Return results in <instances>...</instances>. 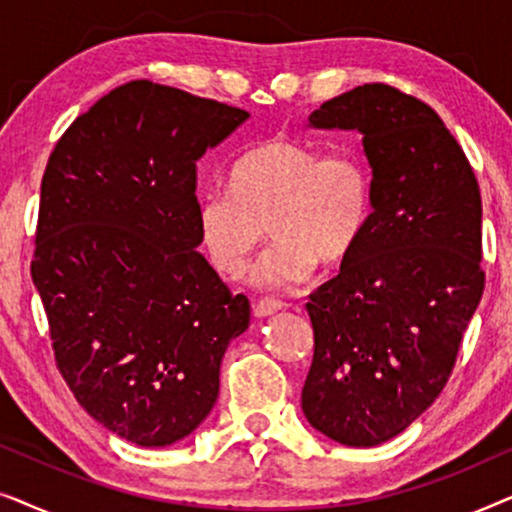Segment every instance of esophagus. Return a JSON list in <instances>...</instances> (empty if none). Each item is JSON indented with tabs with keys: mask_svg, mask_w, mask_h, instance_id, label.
Segmentation results:
<instances>
[{
	"mask_svg": "<svg viewBox=\"0 0 512 512\" xmlns=\"http://www.w3.org/2000/svg\"><path fill=\"white\" fill-rule=\"evenodd\" d=\"M284 307H286V303H282V300L263 298L254 305V314H256V317H270V314L284 310Z\"/></svg>",
	"mask_w": 512,
	"mask_h": 512,
	"instance_id": "34e87169",
	"label": "esophagus"
}]
</instances>
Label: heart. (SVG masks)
Returning <instances> with one entry per match:
<instances>
[{"label": "heart", "mask_w": 512, "mask_h": 512, "mask_svg": "<svg viewBox=\"0 0 512 512\" xmlns=\"http://www.w3.org/2000/svg\"><path fill=\"white\" fill-rule=\"evenodd\" d=\"M373 216V177L354 149L321 153L312 144L272 137L242 153L228 186L198 200L202 249L216 272L240 277L268 226L275 242L251 279L289 289L321 265H340L359 247Z\"/></svg>", "instance_id": "b5f03b06"}]
</instances>
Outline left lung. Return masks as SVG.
<instances>
[{
  "label": "left lung",
  "mask_w": 512,
  "mask_h": 512,
  "mask_svg": "<svg viewBox=\"0 0 512 512\" xmlns=\"http://www.w3.org/2000/svg\"><path fill=\"white\" fill-rule=\"evenodd\" d=\"M310 123L361 132L373 216L305 305L314 356L303 412L335 443L373 447L408 429L450 380L485 291L480 186L436 111L387 83L333 97Z\"/></svg>",
  "instance_id": "obj_1"
}]
</instances>
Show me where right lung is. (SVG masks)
I'll return each instance as SVG.
<instances>
[{
    "instance_id": "add662e5",
    "label": "right lung",
    "mask_w": 512,
    "mask_h": 512,
    "mask_svg": "<svg viewBox=\"0 0 512 512\" xmlns=\"http://www.w3.org/2000/svg\"><path fill=\"white\" fill-rule=\"evenodd\" d=\"M249 114L139 79L58 139L41 179L32 282L55 366L81 408L130 443L165 447L219 396L249 300L200 254L198 160Z\"/></svg>"
}]
</instances>
